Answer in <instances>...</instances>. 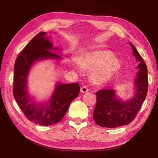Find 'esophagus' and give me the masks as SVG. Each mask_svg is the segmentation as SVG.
<instances>
[{"mask_svg":"<svg viewBox=\"0 0 158 158\" xmlns=\"http://www.w3.org/2000/svg\"><path fill=\"white\" fill-rule=\"evenodd\" d=\"M88 91V88L86 86H82L80 88V92L82 93H85Z\"/></svg>","mask_w":158,"mask_h":158,"instance_id":"34e87169","label":"esophagus"}]
</instances>
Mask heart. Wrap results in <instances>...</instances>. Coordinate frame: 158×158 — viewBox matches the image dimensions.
I'll return each instance as SVG.
<instances>
[{
	"mask_svg": "<svg viewBox=\"0 0 158 158\" xmlns=\"http://www.w3.org/2000/svg\"><path fill=\"white\" fill-rule=\"evenodd\" d=\"M74 69L81 73L82 69L92 71L91 78L97 84H104L111 80L121 67V62L109 50L99 49L88 52L80 62L76 60Z\"/></svg>",
	"mask_w": 158,
	"mask_h": 158,
	"instance_id": "b5f03b06",
	"label": "heart"
}]
</instances>
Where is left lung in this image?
<instances>
[{
	"label": "left lung",
	"mask_w": 158,
	"mask_h": 158,
	"mask_svg": "<svg viewBox=\"0 0 158 158\" xmlns=\"http://www.w3.org/2000/svg\"><path fill=\"white\" fill-rule=\"evenodd\" d=\"M133 55L135 56L138 72L134 80L135 92L132 97L123 100L112 88L101 89L96 92L97 102L93 117L100 127L116 128L128 125L136 116L146 98L148 88V69L142 57L131 43Z\"/></svg>",
	"instance_id": "1"
}]
</instances>
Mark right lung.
I'll use <instances>...</instances> for the list:
<instances>
[{"label":"right lung","mask_w":158,"mask_h":158,"mask_svg":"<svg viewBox=\"0 0 158 158\" xmlns=\"http://www.w3.org/2000/svg\"><path fill=\"white\" fill-rule=\"evenodd\" d=\"M60 52L53 47L46 32L33 38L18 55L14 69L13 94L19 107L30 121L42 126L59 123L63 118L71 102L80 93L78 83L56 82L50 97L44 102H37L30 94L27 79L33 66L42 60H55L59 63L63 57L53 52Z\"/></svg>","instance_id":"add662e5"}]
</instances>
